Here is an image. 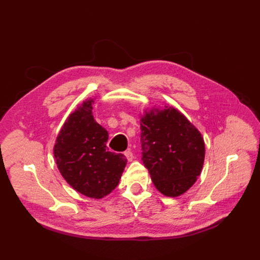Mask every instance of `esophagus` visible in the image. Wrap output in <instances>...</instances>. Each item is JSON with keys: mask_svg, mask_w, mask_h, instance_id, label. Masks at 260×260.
<instances>
[{"mask_svg": "<svg viewBox=\"0 0 260 260\" xmlns=\"http://www.w3.org/2000/svg\"><path fill=\"white\" fill-rule=\"evenodd\" d=\"M123 154L126 155V157H127L129 162H131V160L133 159V152L131 151V149H127L125 152H123Z\"/></svg>", "mask_w": 260, "mask_h": 260, "instance_id": "esophagus-1", "label": "esophagus"}]
</instances>
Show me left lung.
<instances>
[{
    "label": "left lung",
    "mask_w": 260,
    "mask_h": 260,
    "mask_svg": "<svg viewBox=\"0 0 260 260\" xmlns=\"http://www.w3.org/2000/svg\"><path fill=\"white\" fill-rule=\"evenodd\" d=\"M141 115L143 163L160 193L179 197L201 175L205 157L202 134L169 105L146 109Z\"/></svg>",
    "instance_id": "obj_1"
}]
</instances>
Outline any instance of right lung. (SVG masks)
Here are the masks:
<instances>
[{"instance_id":"right-lung-1","label":"right lung","mask_w":260,"mask_h":260,"mask_svg":"<svg viewBox=\"0 0 260 260\" xmlns=\"http://www.w3.org/2000/svg\"><path fill=\"white\" fill-rule=\"evenodd\" d=\"M95 97L81 102L61 127L54 156L61 176L81 194L103 199L116 188L127 164L126 156L109 151L108 131L92 110Z\"/></svg>"}]
</instances>
